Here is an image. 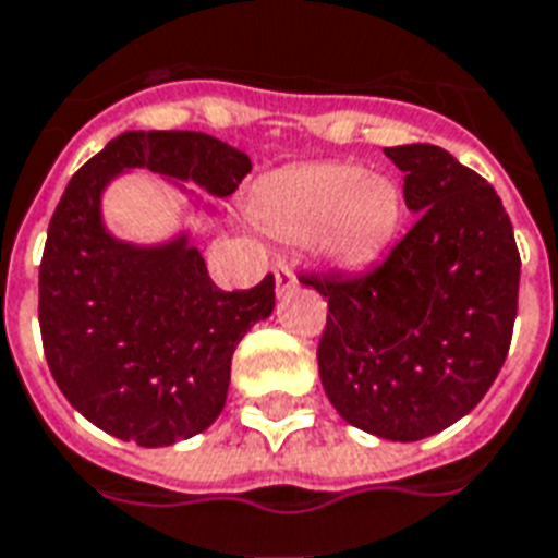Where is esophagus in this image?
Here are the masks:
<instances>
[{"label": "esophagus", "instance_id": "1", "mask_svg": "<svg viewBox=\"0 0 558 558\" xmlns=\"http://www.w3.org/2000/svg\"><path fill=\"white\" fill-rule=\"evenodd\" d=\"M275 287H278V292H287V289L295 287V271L289 266H275Z\"/></svg>", "mask_w": 558, "mask_h": 558}]
</instances>
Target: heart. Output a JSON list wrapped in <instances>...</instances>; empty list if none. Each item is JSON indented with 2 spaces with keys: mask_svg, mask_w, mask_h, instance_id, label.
Listing matches in <instances>:
<instances>
[{
  "mask_svg": "<svg viewBox=\"0 0 558 558\" xmlns=\"http://www.w3.org/2000/svg\"><path fill=\"white\" fill-rule=\"evenodd\" d=\"M251 219L275 240H318L330 263L365 269L392 248L403 222V193L392 178L356 163H304L257 190Z\"/></svg>",
  "mask_w": 558,
  "mask_h": 558,
  "instance_id": "1",
  "label": "heart"
}]
</instances>
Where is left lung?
<instances>
[{
	"mask_svg": "<svg viewBox=\"0 0 558 558\" xmlns=\"http://www.w3.org/2000/svg\"><path fill=\"white\" fill-rule=\"evenodd\" d=\"M415 225L365 275H307L327 298L318 374L336 412L418 441L474 410L504 368L518 316L512 222L495 186L430 143L386 148Z\"/></svg>",
	"mask_w": 558,
	"mask_h": 558,
	"instance_id": "left-lung-1",
	"label": "left lung"
}]
</instances>
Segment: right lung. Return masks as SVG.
Instances as JSON below:
<instances>
[{"instance_id":"obj_1","label":"right lung","mask_w":558,"mask_h":558,"mask_svg":"<svg viewBox=\"0 0 558 558\" xmlns=\"http://www.w3.org/2000/svg\"><path fill=\"white\" fill-rule=\"evenodd\" d=\"M131 169L225 198L251 160L202 131H125L72 175L46 233L40 333L58 389L99 430L166 448L219 418L231 356L271 316L275 278L222 292L186 231L157 245L117 240L101 195Z\"/></svg>"}]
</instances>
